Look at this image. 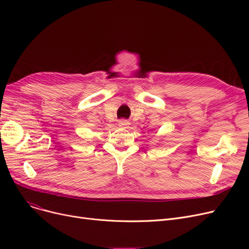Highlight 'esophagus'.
Listing matches in <instances>:
<instances>
[{"mask_svg": "<svg viewBox=\"0 0 249 249\" xmlns=\"http://www.w3.org/2000/svg\"><path fill=\"white\" fill-rule=\"evenodd\" d=\"M118 125H119L120 127L126 128V127L129 126V122L126 119H120L119 121H118Z\"/></svg>", "mask_w": 249, "mask_h": 249, "instance_id": "34e87169", "label": "esophagus"}]
</instances>
